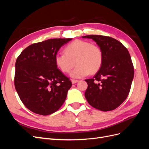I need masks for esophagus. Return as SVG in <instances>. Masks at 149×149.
Instances as JSON below:
<instances>
[{"mask_svg": "<svg viewBox=\"0 0 149 149\" xmlns=\"http://www.w3.org/2000/svg\"><path fill=\"white\" fill-rule=\"evenodd\" d=\"M79 81L78 80H76V79H71V83L72 84H75L76 83H78Z\"/></svg>", "mask_w": 149, "mask_h": 149, "instance_id": "esophagus-1", "label": "esophagus"}]
</instances>
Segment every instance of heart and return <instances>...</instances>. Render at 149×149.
Returning a JSON list of instances; mask_svg holds the SVG:
<instances>
[{
	"label": "heart",
	"instance_id": "obj_1",
	"mask_svg": "<svg viewBox=\"0 0 149 149\" xmlns=\"http://www.w3.org/2000/svg\"><path fill=\"white\" fill-rule=\"evenodd\" d=\"M65 53H58L55 56L56 66L63 73L71 71L73 78H82L90 73H95L101 67L103 55L101 49L90 42L76 40L65 48Z\"/></svg>",
	"mask_w": 149,
	"mask_h": 149
}]
</instances>
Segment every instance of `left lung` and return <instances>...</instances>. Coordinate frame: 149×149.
Wrapping results in <instances>:
<instances>
[{
	"label": "left lung",
	"mask_w": 149,
	"mask_h": 149,
	"mask_svg": "<svg viewBox=\"0 0 149 149\" xmlns=\"http://www.w3.org/2000/svg\"><path fill=\"white\" fill-rule=\"evenodd\" d=\"M95 42L102 52L101 67L93 78L85 81L84 96L90 105L102 111L115 109L127 98L134 78V66L130 54L123 44L107 36L82 37Z\"/></svg>",
	"instance_id": "left-lung-1"
}]
</instances>
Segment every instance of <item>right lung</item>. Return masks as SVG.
<instances>
[{"label":"right lung","instance_id":"1","mask_svg":"<svg viewBox=\"0 0 149 149\" xmlns=\"http://www.w3.org/2000/svg\"><path fill=\"white\" fill-rule=\"evenodd\" d=\"M72 38H53L26 47L15 63L14 84L24 104L36 114L47 116L60 109L71 87L58 69L55 56Z\"/></svg>","mask_w":149,"mask_h":149}]
</instances>
